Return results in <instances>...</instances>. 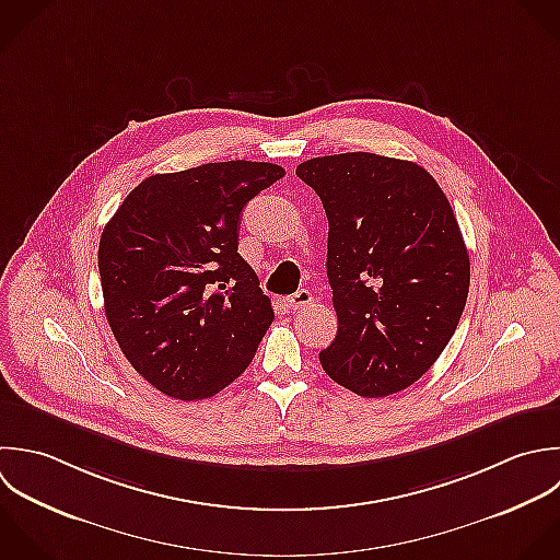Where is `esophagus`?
I'll return each mask as SVG.
<instances>
[{
    "label": "esophagus",
    "mask_w": 560,
    "mask_h": 560,
    "mask_svg": "<svg viewBox=\"0 0 560 560\" xmlns=\"http://www.w3.org/2000/svg\"><path fill=\"white\" fill-rule=\"evenodd\" d=\"M285 305L290 307V310H305L307 305H312V292L310 290H299L296 294H292V296H288L285 299Z\"/></svg>",
    "instance_id": "34e87169"
}]
</instances>
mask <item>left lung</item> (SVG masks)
Returning <instances> with one entry per match:
<instances>
[{
	"instance_id": "obj_1",
	"label": "left lung",
	"mask_w": 560,
	"mask_h": 560,
	"mask_svg": "<svg viewBox=\"0 0 560 560\" xmlns=\"http://www.w3.org/2000/svg\"><path fill=\"white\" fill-rule=\"evenodd\" d=\"M296 176L329 220L338 334L320 364L360 397L395 395L432 369L467 303L471 264L454 209L428 170L373 152L316 156Z\"/></svg>"
}]
</instances>
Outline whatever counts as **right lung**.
Segmentation results:
<instances>
[{
	"instance_id": "obj_1",
	"label": "right lung",
	"mask_w": 560,
	"mask_h": 560,
	"mask_svg": "<svg viewBox=\"0 0 560 560\" xmlns=\"http://www.w3.org/2000/svg\"><path fill=\"white\" fill-rule=\"evenodd\" d=\"M285 170L205 163L141 180L102 231L97 268L110 331L132 369L180 401L235 382L275 312L237 253L240 215Z\"/></svg>"
}]
</instances>
